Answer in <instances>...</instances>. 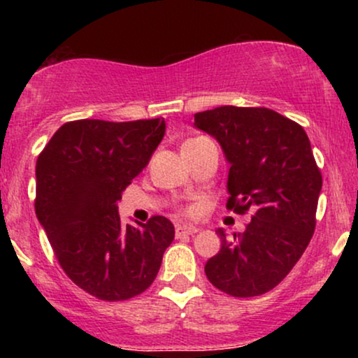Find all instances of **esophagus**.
<instances>
[{
    "instance_id": "esophagus-1",
    "label": "esophagus",
    "mask_w": 358,
    "mask_h": 358,
    "mask_svg": "<svg viewBox=\"0 0 358 358\" xmlns=\"http://www.w3.org/2000/svg\"><path fill=\"white\" fill-rule=\"evenodd\" d=\"M199 227H193V225H178L175 229V236L176 237H182V236H193V234L199 232Z\"/></svg>"
}]
</instances>
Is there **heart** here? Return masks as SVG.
Wrapping results in <instances>:
<instances>
[{
	"mask_svg": "<svg viewBox=\"0 0 358 358\" xmlns=\"http://www.w3.org/2000/svg\"><path fill=\"white\" fill-rule=\"evenodd\" d=\"M185 213H187V215H193V210H192V208H187V210H185Z\"/></svg>",
	"mask_w": 358,
	"mask_h": 358,
	"instance_id": "b5f03b06",
	"label": "heart"
}]
</instances>
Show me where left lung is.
<instances>
[{"instance_id": "8db88e82", "label": "left lung", "mask_w": 358, "mask_h": 358, "mask_svg": "<svg viewBox=\"0 0 358 358\" xmlns=\"http://www.w3.org/2000/svg\"><path fill=\"white\" fill-rule=\"evenodd\" d=\"M231 163L227 208L254 215L205 264L217 289L236 298L264 294L285 279L313 237L322 173L298 122L268 108L220 106L195 114Z\"/></svg>"}]
</instances>
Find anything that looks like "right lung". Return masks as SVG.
<instances>
[{"label":"right lung","mask_w":358,"mask_h":358,"mask_svg":"<svg viewBox=\"0 0 358 358\" xmlns=\"http://www.w3.org/2000/svg\"><path fill=\"white\" fill-rule=\"evenodd\" d=\"M165 119L65 122L36 159L35 212L64 273L85 293L124 301L151 286L175 237L166 217L122 225L121 193L150 163Z\"/></svg>","instance_id":"right-lung-1"}]
</instances>
